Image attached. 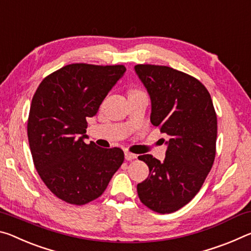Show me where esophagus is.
Masks as SVG:
<instances>
[{
	"label": "esophagus",
	"mask_w": 251,
	"mask_h": 251,
	"mask_svg": "<svg viewBox=\"0 0 251 251\" xmlns=\"http://www.w3.org/2000/svg\"><path fill=\"white\" fill-rule=\"evenodd\" d=\"M125 157H126V160H128V161H131V160L137 159V154L131 153V152H129V151H126V152H125Z\"/></svg>",
	"instance_id": "obj_1"
}]
</instances>
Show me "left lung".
<instances>
[{
  "label": "left lung",
  "instance_id": "left-lung-1",
  "mask_svg": "<svg viewBox=\"0 0 251 251\" xmlns=\"http://www.w3.org/2000/svg\"><path fill=\"white\" fill-rule=\"evenodd\" d=\"M134 70L151 99V123L170 138L163 162L151 154L138 157L149 167L138 196L151 210L171 213L190 202L211 170L217 114L210 93L196 77L166 65Z\"/></svg>",
  "mask_w": 251,
  "mask_h": 251
}]
</instances>
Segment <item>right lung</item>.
<instances>
[{"label": "right lung", "mask_w": 251, "mask_h": 251, "mask_svg": "<svg viewBox=\"0 0 251 251\" xmlns=\"http://www.w3.org/2000/svg\"><path fill=\"white\" fill-rule=\"evenodd\" d=\"M125 65L73 63L45 76L33 96L27 138L35 169L53 195L85 204L103 194L121 167L120 148L85 143L88 118L126 72Z\"/></svg>", "instance_id": "right-lung-1"}]
</instances>
